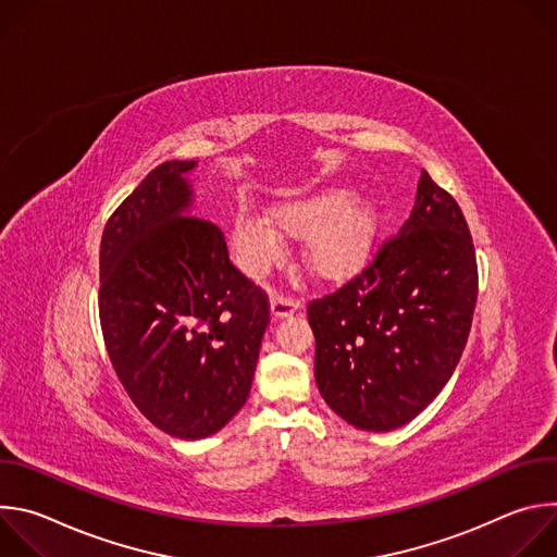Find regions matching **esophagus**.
<instances>
[{
    "instance_id": "34e87169",
    "label": "esophagus",
    "mask_w": 557,
    "mask_h": 557,
    "mask_svg": "<svg viewBox=\"0 0 557 557\" xmlns=\"http://www.w3.org/2000/svg\"><path fill=\"white\" fill-rule=\"evenodd\" d=\"M299 308V301L295 297H286L282 293H273L271 295V312L275 320H282V317L293 314Z\"/></svg>"
}]
</instances>
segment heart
Segmentation results:
<instances>
[{
    "label": "heart",
    "mask_w": 557,
    "mask_h": 557,
    "mask_svg": "<svg viewBox=\"0 0 557 557\" xmlns=\"http://www.w3.org/2000/svg\"><path fill=\"white\" fill-rule=\"evenodd\" d=\"M269 218L243 211L231 228V253L249 277H264L284 258V237L308 240L306 264L324 280L350 275L368 256L376 211L346 189H324L269 207Z\"/></svg>",
    "instance_id": "b5f03b06"
}]
</instances>
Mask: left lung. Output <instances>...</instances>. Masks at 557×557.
I'll list each match as a JSON object with an SVG mask.
<instances>
[{"label":"left lung","mask_w":557,"mask_h":557,"mask_svg":"<svg viewBox=\"0 0 557 557\" xmlns=\"http://www.w3.org/2000/svg\"><path fill=\"white\" fill-rule=\"evenodd\" d=\"M475 297L479 267L467 220L423 170L401 231L359 275L308 304L324 401L359 430L410 423L458 366Z\"/></svg>","instance_id":"1"}]
</instances>
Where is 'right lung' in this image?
Wrapping results in <instances>:
<instances>
[{
	"label": "right lung",
	"instance_id": "1",
	"mask_svg": "<svg viewBox=\"0 0 557 557\" xmlns=\"http://www.w3.org/2000/svg\"><path fill=\"white\" fill-rule=\"evenodd\" d=\"M196 161H168L110 215L101 237L99 317L132 404L158 430L196 441L247 404L267 293L237 271L220 226L185 215Z\"/></svg>",
	"mask_w": 557,
	"mask_h": 557
}]
</instances>
